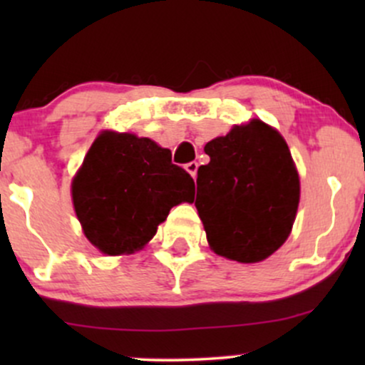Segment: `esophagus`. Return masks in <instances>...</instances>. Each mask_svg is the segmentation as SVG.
<instances>
[{
	"mask_svg": "<svg viewBox=\"0 0 365 365\" xmlns=\"http://www.w3.org/2000/svg\"><path fill=\"white\" fill-rule=\"evenodd\" d=\"M197 168H199V165H197L195 161H190V163H187V165H185V170H187L188 173H190L194 178H195V175H197Z\"/></svg>",
	"mask_w": 365,
	"mask_h": 365,
	"instance_id": "obj_1",
	"label": "esophagus"
}]
</instances>
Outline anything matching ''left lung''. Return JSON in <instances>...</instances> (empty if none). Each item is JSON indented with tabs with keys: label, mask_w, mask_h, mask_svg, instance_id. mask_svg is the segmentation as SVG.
Listing matches in <instances>:
<instances>
[{
	"label": "left lung",
	"mask_w": 365,
	"mask_h": 365,
	"mask_svg": "<svg viewBox=\"0 0 365 365\" xmlns=\"http://www.w3.org/2000/svg\"><path fill=\"white\" fill-rule=\"evenodd\" d=\"M195 207L217 255L259 262L284 244L299 207V173L287 142L261 120L207 142Z\"/></svg>",
	"instance_id": "1"
}]
</instances>
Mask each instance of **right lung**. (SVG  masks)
<instances>
[{"mask_svg": "<svg viewBox=\"0 0 365 365\" xmlns=\"http://www.w3.org/2000/svg\"><path fill=\"white\" fill-rule=\"evenodd\" d=\"M194 194V180L171 163L170 149L132 133H101L72 183L83 233L108 255L144 247L170 209Z\"/></svg>", "mask_w": 365, "mask_h": 365, "instance_id": "add662e5", "label": "right lung"}]
</instances>
